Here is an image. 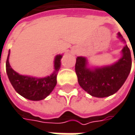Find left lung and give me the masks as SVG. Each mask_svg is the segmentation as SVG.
<instances>
[{
  "label": "left lung",
  "instance_id": "left-lung-1",
  "mask_svg": "<svg viewBox=\"0 0 135 135\" xmlns=\"http://www.w3.org/2000/svg\"><path fill=\"white\" fill-rule=\"evenodd\" d=\"M118 37L123 40L120 33ZM122 53V58L115 64L93 70L86 68L84 57H77L75 70L80 86L95 97H106L115 93L124 83L131 69V55L127 45Z\"/></svg>",
  "mask_w": 135,
  "mask_h": 135
}]
</instances>
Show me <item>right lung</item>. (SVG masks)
<instances>
[{
	"label": "right lung",
	"mask_w": 135,
	"mask_h": 135,
	"mask_svg": "<svg viewBox=\"0 0 135 135\" xmlns=\"http://www.w3.org/2000/svg\"><path fill=\"white\" fill-rule=\"evenodd\" d=\"M62 57L61 55L55 57V72L49 76L40 79L19 75L11 67L8 61V54L6 61V72L8 79L15 91L23 97L31 100H43L55 88L57 83V73L60 69Z\"/></svg>",
	"instance_id": "obj_1"
}]
</instances>
